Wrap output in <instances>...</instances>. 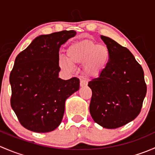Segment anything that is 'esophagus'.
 <instances>
[{
    "instance_id": "esophagus-1",
    "label": "esophagus",
    "mask_w": 155,
    "mask_h": 155,
    "mask_svg": "<svg viewBox=\"0 0 155 155\" xmlns=\"http://www.w3.org/2000/svg\"><path fill=\"white\" fill-rule=\"evenodd\" d=\"M87 85V81L86 79H81L80 80V86L83 87Z\"/></svg>"
}]
</instances>
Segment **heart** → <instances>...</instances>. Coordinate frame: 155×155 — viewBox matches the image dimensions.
I'll use <instances>...</instances> for the list:
<instances>
[{"label":"heart","mask_w":155,"mask_h":155,"mask_svg":"<svg viewBox=\"0 0 155 155\" xmlns=\"http://www.w3.org/2000/svg\"><path fill=\"white\" fill-rule=\"evenodd\" d=\"M68 59L60 58L61 68L67 71H73L74 64H83L84 70L87 75L96 76L105 67L109 51L103 45L95 44L89 40L74 42L67 49Z\"/></svg>","instance_id":"b5f03b06"}]
</instances>
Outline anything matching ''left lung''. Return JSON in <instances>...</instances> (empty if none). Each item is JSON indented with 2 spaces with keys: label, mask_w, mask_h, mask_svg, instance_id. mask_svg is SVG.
<instances>
[{
  "label": "left lung",
  "mask_w": 155,
  "mask_h": 155,
  "mask_svg": "<svg viewBox=\"0 0 155 155\" xmlns=\"http://www.w3.org/2000/svg\"><path fill=\"white\" fill-rule=\"evenodd\" d=\"M101 37L107 45L109 61L99 76L88 82L92 91L89 110L95 122L115 129L138 116L147 87L143 68L132 53L109 37Z\"/></svg>",
  "instance_id": "left-lung-1"
}]
</instances>
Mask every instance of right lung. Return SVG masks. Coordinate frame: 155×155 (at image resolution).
Returning a JSON list of instances; mask_svg holds the SVG:
<instances>
[{
  "label": "right lung",
  "mask_w": 155,
  "mask_h": 155,
  "mask_svg": "<svg viewBox=\"0 0 155 155\" xmlns=\"http://www.w3.org/2000/svg\"><path fill=\"white\" fill-rule=\"evenodd\" d=\"M76 34L62 31L36 37L15 58L10 75V104L20 124L37 133H47L59 126L65 101L79 89V79L58 77L61 46Z\"/></svg>",
  "instance_id": "right-lung-1"
}]
</instances>
